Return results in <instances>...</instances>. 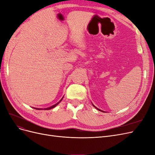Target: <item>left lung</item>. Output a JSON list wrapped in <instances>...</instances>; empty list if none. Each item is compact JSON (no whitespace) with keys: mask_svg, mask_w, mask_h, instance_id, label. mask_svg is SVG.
<instances>
[{"mask_svg":"<svg viewBox=\"0 0 155 155\" xmlns=\"http://www.w3.org/2000/svg\"><path fill=\"white\" fill-rule=\"evenodd\" d=\"M93 106H94V107H95V108H96V109H97V110H100V111H101V112H104V111H102L101 110H100V109H99V108H96V107H95V106H94V105L93 104Z\"/></svg>","mask_w":155,"mask_h":155,"instance_id":"1","label":"left lung"}]
</instances>
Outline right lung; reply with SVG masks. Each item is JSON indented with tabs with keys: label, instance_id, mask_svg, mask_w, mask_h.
<instances>
[{
	"label": "right lung",
	"instance_id": "right-lung-1",
	"mask_svg": "<svg viewBox=\"0 0 155 155\" xmlns=\"http://www.w3.org/2000/svg\"><path fill=\"white\" fill-rule=\"evenodd\" d=\"M62 98H63V97H62ZM62 98L58 102V103H57V104H55V105H52V106H51V107H49V108H44V110H50V109H51V108H54L55 107H56L57 105H58L59 104V103L62 101ZM36 108V109H37V110H43V109H41V108H40V109H39V108Z\"/></svg>",
	"mask_w": 155,
	"mask_h": 155
}]
</instances>
